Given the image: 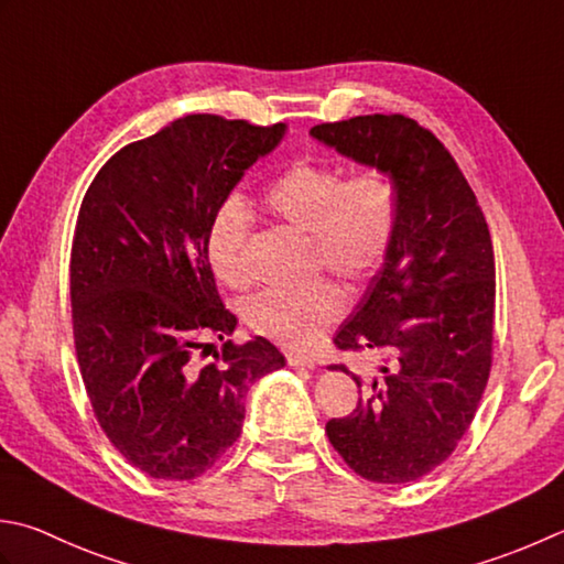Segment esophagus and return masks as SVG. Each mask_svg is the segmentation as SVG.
Segmentation results:
<instances>
[{
  "instance_id": "1",
  "label": "esophagus",
  "mask_w": 564,
  "mask_h": 564,
  "mask_svg": "<svg viewBox=\"0 0 564 564\" xmlns=\"http://www.w3.org/2000/svg\"><path fill=\"white\" fill-rule=\"evenodd\" d=\"M291 367H303V369H315V359L307 355H289Z\"/></svg>"
}]
</instances>
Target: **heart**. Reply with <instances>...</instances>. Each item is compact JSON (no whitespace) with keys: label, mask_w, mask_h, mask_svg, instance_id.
<instances>
[{"label":"heart","mask_w":564,"mask_h":564,"mask_svg":"<svg viewBox=\"0 0 564 564\" xmlns=\"http://www.w3.org/2000/svg\"><path fill=\"white\" fill-rule=\"evenodd\" d=\"M263 207L281 225L311 237L315 269H327L347 285L361 289L383 267L399 229V191L383 169L345 171L327 161H295L267 185ZM249 207L227 197L209 217L205 253L215 279L227 289L249 283ZM345 311L335 283L315 281L301 291H263L241 305L253 333L289 349L315 345Z\"/></svg>","instance_id":"obj_1"}]
</instances>
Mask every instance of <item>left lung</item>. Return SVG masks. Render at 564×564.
<instances>
[{"mask_svg":"<svg viewBox=\"0 0 564 564\" xmlns=\"http://www.w3.org/2000/svg\"><path fill=\"white\" fill-rule=\"evenodd\" d=\"M341 156L383 169L399 191V229L381 271L335 335L379 367L357 408L325 425L359 477L405 484L455 452L487 389L496 269L477 195L440 139L403 115H367L311 129ZM333 369L347 371L345 364Z\"/></svg>","mask_w":564,"mask_h":564,"instance_id":"obj_1","label":"left lung"}]
</instances>
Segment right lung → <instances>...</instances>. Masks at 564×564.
I'll return each instance as SVG.
<instances>
[{"label":"right lung","instance_id":"obj_1","mask_svg":"<svg viewBox=\"0 0 564 564\" xmlns=\"http://www.w3.org/2000/svg\"><path fill=\"white\" fill-rule=\"evenodd\" d=\"M285 124L187 115L109 159L70 251L73 337L87 399L119 455L153 479L200 477L237 443L245 395L285 359L235 345L205 253L209 217ZM224 349L197 368L194 351Z\"/></svg>","mask_w":564,"mask_h":564}]
</instances>
